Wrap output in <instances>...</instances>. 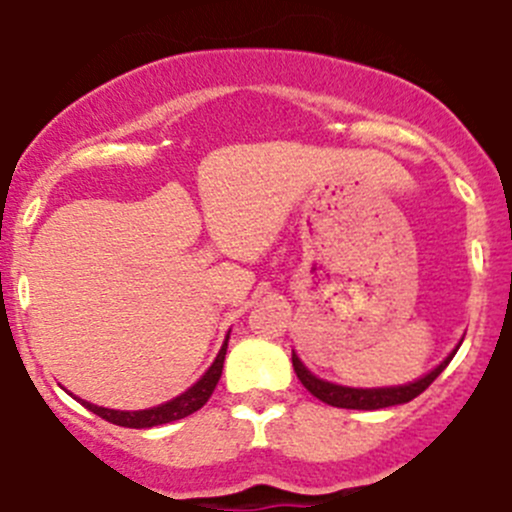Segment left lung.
Returning <instances> with one entry per match:
<instances>
[{"label":"left lung","instance_id":"1","mask_svg":"<svg viewBox=\"0 0 512 512\" xmlns=\"http://www.w3.org/2000/svg\"><path fill=\"white\" fill-rule=\"evenodd\" d=\"M458 352V350H455ZM453 352V355H455ZM453 355L448 360L440 362L433 372H428L420 380L410 382V385H400V388H375V390H357V388H342V385H332V382L320 380V377L312 375L305 365L300 362V357L292 352V367H295L300 382L315 395L322 403L332 405V408H347V410H380L390 408V405H403L410 400L418 398L420 393L430 388V382H435V377L448 367V362L453 360Z\"/></svg>","mask_w":512,"mask_h":512}]
</instances>
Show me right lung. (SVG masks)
<instances>
[{
	"label": "right lung",
	"instance_id": "obj_1",
	"mask_svg": "<svg viewBox=\"0 0 512 512\" xmlns=\"http://www.w3.org/2000/svg\"><path fill=\"white\" fill-rule=\"evenodd\" d=\"M225 355H227V342L222 345L220 355L217 360L212 362L210 370L202 375V380H197L187 393H182L180 398L170 400V403L160 405V408L152 410H137V413H122V410H109V408H97L92 403H82L84 408L92 410L94 415H99L107 423L119 425V428H155V425H165V423H175V420L187 418V415L197 413L202 405L210 400L212 390L217 388V382H220L222 375V365H225Z\"/></svg>",
	"mask_w": 512,
	"mask_h": 512
}]
</instances>
